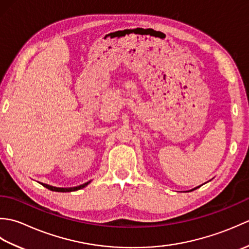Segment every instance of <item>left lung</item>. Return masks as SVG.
<instances>
[{
    "instance_id": "8db88e82",
    "label": "left lung",
    "mask_w": 249,
    "mask_h": 249,
    "mask_svg": "<svg viewBox=\"0 0 249 249\" xmlns=\"http://www.w3.org/2000/svg\"><path fill=\"white\" fill-rule=\"evenodd\" d=\"M198 187H199V186H198ZM198 187H196V188H194V189H192V190H195V189H197Z\"/></svg>"
}]
</instances>
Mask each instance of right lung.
I'll return each instance as SVG.
<instances>
[{
    "instance_id": "right-lung-1",
    "label": "right lung",
    "mask_w": 249,
    "mask_h": 249,
    "mask_svg": "<svg viewBox=\"0 0 249 249\" xmlns=\"http://www.w3.org/2000/svg\"><path fill=\"white\" fill-rule=\"evenodd\" d=\"M91 183V181H89L87 183H84L82 185H79V186H76V187H66V188H63V187H54V186H51V185H48V184H43L40 183L41 185H43L44 187L48 188L50 190H52V192H59V193H70V192H76V190H79L81 189L83 187H86L88 184Z\"/></svg>"
}]
</instances>
